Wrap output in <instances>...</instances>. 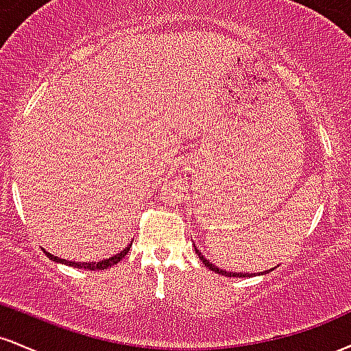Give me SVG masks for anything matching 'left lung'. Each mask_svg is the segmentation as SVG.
Wrapping results in <instances>:
<instances>
[{"label": "left lung", "mask_w": 351, "mask_h": 351, "mask_svg": "<svg viewBox=\"0 0 351 351\" xmlns=\"http://www.w3.org/2000/svg\"><path fill=\"white\" fill-rule=\"evenodd\" d=\"M195 249H196V254H198L199 256V259L203 261V264L206 265V267H209L211 269V271H215V272H217V274H223L224 277H251V276H256V274H243V272H231V271H224V269H219L217 267V265H215L213 263H209V261L206 259V257L203 256V254L199 252V249L196 247L195 245ZM276 269V267H274ZM274 269H269V271H264V272H261V276H264V274H269L271 271H274Z\"/></svg>", "instance_id": "left-lung-1"}]
</instances>
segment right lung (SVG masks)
<instances>
[{
  "instance_id": "right-lung-1",
  "label": "right lung",
  "mask_w": 351,
  "mask_h": 351,
  "mask_svg": "<svg viewBox=\"0 0 351 351\" xmlns=\"http://www.w3.org/2000/svg\"><path fill=\"white\" fill-rule=\"evenodd\" d=\"M130 245H132V243L128 244L127 247H125V249H122V251H120L119 254H115V256L108 257V259L99 261V263H79V261H67V259H60V257L54 256V254H51V252L44 251V249H43V251H44V254H46L47 257H49L51 261H54V263L66 264V265H71V267H77V269H87V271H95V269H100V271H102V269H108V267H112V265L119 263V261H122L123 257L127 256V252L130 251Z\"/></svg>"
}]
</instances>
